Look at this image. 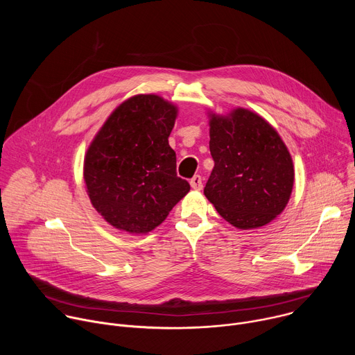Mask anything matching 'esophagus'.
I'll return each instance as SVG.
<instances>
[{
	"label": "esophagus",
	"instance_id": "34e87169",
	"mask_svg": "<svg viewBox=\"0 0 355 355\" xmlns=\"http://www.w3.org/2000/svg\"><path fill=\"white\" fill-rule=\"evenodd\" d=\"M191 184V188L192 189H196V191H200L202 189V177L200 175H193L189 181Z\"/></svg>",
	"mask_w": 355,
	"mask_h": 355
}]
</instances>
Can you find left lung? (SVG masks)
Here are the masks:
<instances>
[{
    "label": "left lung",
    "instance_id": "8db88e82",
    "mask_svg": "<svg viewBox=\"0 0 355 355\" xmlns=\"http://www.w3.org/2000/svg\"><path fill=\"white\" fill-rule=\"evenodd\" d=\"M215 167L204 189L218 214L241 230L260 229L286 208L293 162L278 132L245 108L226 115L208 111Z\"/></svg>",
    "mask_w": 355,
    "mask_h": 355
}]
</instances>
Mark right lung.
<instances>
[{"instance_id": "obj_1", "label": "right lung", "mask_w": 355, "mask_h": 355, "mask_svg": "<svg viewBox=\"0 0 355 355\" xmlns=\"http://www.w3.org/2000/svg\"><path fill=\"white\" fill-rule=\"evenodd\" d=\"M178 107L157 94H137L119 104L84 156L91 205L111 226L147 234L189 192L177 177L168 144Z\"/></svg>"}]
</instances>
